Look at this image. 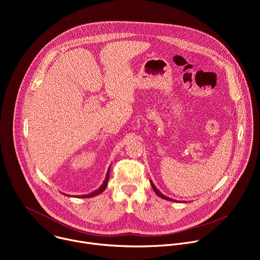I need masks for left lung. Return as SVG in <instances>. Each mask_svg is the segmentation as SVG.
<instances>
[{"label": "left lung", "mask_w": 260, "mask_h": 260, "mask_svg": "<svg viewBox=\"0 0 260 260\" xmlns=\"http://www.w3.org/2000/svg\"><path fill=\"white\" fill-rule=\"evenodd\" d=\"M150 184H151V186H152V189L154 190V192H155V193H156L158 197H160L161 199H165V200H167V201H173V202H174V200H172V199H170V198H168V197L164 196L161 192H159V191H158V189H157V188L154 186V184L152 183V181H150Z\"/></svg>", "instance_id": "8db88e82"}]
</instances>
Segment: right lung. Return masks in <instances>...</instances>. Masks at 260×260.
<instances>
[{
    "instance_id": "add662e5",
    "label": "right lung",
    "mask_w": 260,
    "mask_h": 260,
    "mask_svg": "<svg viewBox=\"0 0 260 260\" xmlns=\"http://www.w3.org/2000/svg\"><path fill=\"white\" fill-rule=\"evenodd\" d=\"M109 174H110V169L108 170V172H107V175H106V179H105V181H104V183H103V185L102 186L98 189V190H95V191H93L92 193H90V194H86V196H81L80 198H92V197H95V196H98V194H100L101 192H103L105 189H106V187H107V184H108V180H109Z\"/></svg>"
}]
</instances>
